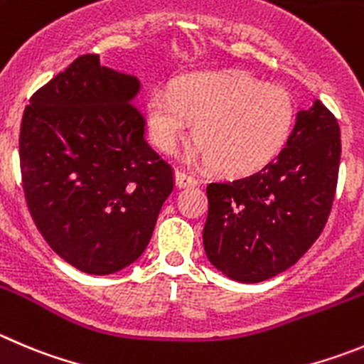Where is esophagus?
<instances>
[{
  "mask_svg": "<svg viewBox=\"0 0 364 364\" xmlns=\"http://www.w3.org/2000/svg\"><path fill=\"white\" fill-rule=\"evenodd\" d=\"M176 186L178 188H190V186H198V179L193 176L186 174L183 171H176Z\"/></svg>",
  "mask_w": 364,
  "mask_h": 364,
  "instance_id": "34e87169",
  "label": "esophagus"
}]
</instances>
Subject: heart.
<instances>
[{
	"label": "heart",
	"mask_w": 364,
	"mask_h": 364,
	"mask_svg": "<svg viewBox=\"0 0 364 364\" xmlns=\"http://www.w3.org/2000/svg\"><path fill=\"white\" fill-rule=\"evenodd\" d=\"M152 144L172 152L193 122L196 152L213 171L242 176L259 171L285 144L294 124V102L280 86L242 71H196L172 90L156 87L147 100Z\"/></svg>",
	"instance_id": "obj_1"
}]
</instances>
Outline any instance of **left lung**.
<instances>
[{
	"label": "left lung",
	"mask_w": 364,
	"mask_h": 364,
	"mask_svg": "<svg viewBox=\"0 0 364 364\" xmlns=\"http://www.w3.org/2000/svg\"><path fill=\"white\" fill-rule=\"evenodd\" d=\"M339 158L338 120L314 100L298 111L273 161L250 176L210 183L203 244L212 266L232 280L257 284L296 264L323 232Z\"/></svg>",
	"instance_id": "8db88e82"
}]
</instances>
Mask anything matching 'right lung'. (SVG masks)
<instances>
[{"mask_svg":"<svg viewBox=\"0 0 364 364\" xmlns=\"http://www.w3.org/2000/svg\"><path fill=\"white\" fill-rule=\"evenodd\" d=\"M134 75L75 59L30 98L19 134L26 205L60 259L113 274L141 257L174 174L145 141Z\"/></svg>","mask_w":364,"mask_h":364,"instance_id":"add662e5","label":"right lung"}]
</instances>
